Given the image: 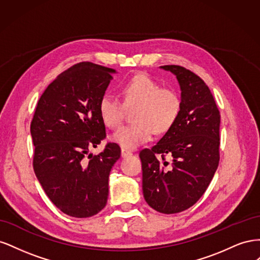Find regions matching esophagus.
Returning a JSON list of instances; mask_svg holds the SVG:
<instances>
[{"mask_svg": "<svg viewBox=\"0 0 260 260\" xmlns=\"http://www.w3.org/2000/svg\"><path fill=\"white\" fill-rule=\"evenodd\" d=\"M130 155H132L131 151H128V149H125V148H121V156L122 157H128Z\"/></svg>", "mask_w": 260, "mask_h": 260, "instance_id": "34e87169", "label": "esophagus"}]
</instances>
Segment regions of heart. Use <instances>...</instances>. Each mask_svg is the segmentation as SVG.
<instances>
[{
    "mask_svg": "<svg viewBox=\"0 0 260 260\" xmlns=\"http://www.w3.org/2000/svg\"><path fill=\"white\" fill-rule=\"evenodd\" d=\"M122 102L111 93L99 101V115L106 127H119L125 108L136 106L132 113L135 122L118 129L113 140L123 148L133 149L151 139L152 133L164 135L177 122L182 102L179 94L146 74L137 75L121 86Z\"/></svg>",
    "mask_w": 260,
    "mask_h": 260,
    "instance_id": "heart-1",
    "label": "heart"
}]
</instances>
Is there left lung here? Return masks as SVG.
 I'll list each match as a JSON object with an SVG mask.
<instances>
[{
	"label": "left lung",
	"instance_id": "obj_1",
	"mask_svg": "<svg viewBox=\"0 0 260 260\" xmlns=\"http://www.w3.org/2000/svg\"><path fill=\"white\" fill-rule=\"evenodd\" d=\"M161 68L176 75L182 107L174 127L154 146L140 152L142 186L152 208L177 214L202 198L218 168L220 113L202 78L182 66Z\"/></svg>",
	"mask_w": 260,
	"mask_h": 260
}]
</instances>
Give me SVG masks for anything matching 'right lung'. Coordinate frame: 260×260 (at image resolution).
Segmentation results:
<instances>
[{"label": "right lung", "mask_w": 260, "mask_h": 260, "mask_svg": "<svg viewBox=\"0 0 260 260\" xmlns=\"http://www.w3.org/2000/svg\"><path fill=\"white\" fill-rule=\"evenodd\" d=\"M112 73L90 61L68 68L44 90L31 120L35 174L51 202L68 216H94L107 203L108 176L120 147L109 142L99 155L89 152L106 138L99 101Z\"/></svg>", "instance_id": "obj_1"}]
</instances>
